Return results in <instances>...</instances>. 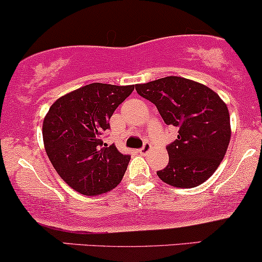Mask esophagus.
<instances>
[{"label":"esophagus","instance_id":"obj_1","mask_svg":"<svg viewBox=\"0 0 262 262\" xmlns=\"http://www.w3.org/2000/svg\"><path fill=\"white\" fill-rule=\"evenodd\" d=\"M149 149H151V143L145 142V143H143V146L140 148V152L142 155H145V154H147V152L149 151Z\"/></svg>","mask_w":262,"mask_h":262}]
</instances>
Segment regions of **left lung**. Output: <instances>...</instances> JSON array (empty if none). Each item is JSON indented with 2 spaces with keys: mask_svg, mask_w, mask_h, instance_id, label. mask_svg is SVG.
<instances>
[{
  "mask_svg": "<svg viewBox=\"0 0 262 262\" xmlns=\"http://www.w3.org/2000/svg\"><path fill=\"white\" fill-rule=\"evenodd\" d=\"M139 95L156 105L166 125L178 128L167 146L169 161L157 176L177 188L202 184L215 172L230 141V116L225 102L205 85L166 76L136 84Z\"/></svg>",
  "mask_w": 262,
  "mask_h": 262,
  "instance_id": "1",
  "label": "left lung"
}]
</instances>
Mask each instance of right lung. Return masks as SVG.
I'll list each match as a JSON object with an SVG mask.
<instances>
[{
	"label": "right lung",
	"mask_w": 262,
	"mask_h": 262,
	"mask_svg": "<svg viewBox=\"0 0 262 262\" xmlns=\"http://www.w3.org/2000/svg\"><path fill=\"white\" fill-rule=\"evenodd\" d=\"M135 85L93 83L61 96L43 121L48 158L68 186L84 195L106 193L121 182L130 155L108 146L102 135L114 111L134 92Z\"/></svg>",
	"instance_id": "right-lung-1"
}]
</instances>
